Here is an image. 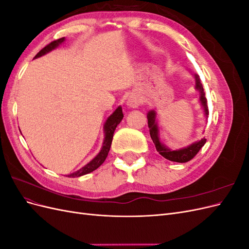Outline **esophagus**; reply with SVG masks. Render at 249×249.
<instances>
[{"instance_id":"1","label":"esophagus","mask_w":249,"mask_h":249,"mask_svg":"<svg viewBox=\"0 0 249 249\" xmlns=\"http://www.w3.org/2000/svg\"><path fill=\"white\" fill-rule=\"evenodd\" d=\"M141 101L137 95H130L129 99L126 100V106H129L130 108H138L139 105H140Z\"/></svg>"}]
</instances>
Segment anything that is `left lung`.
Here are the masks:
<instances>
[{"mask_svg": "<svg viewBox=\"0 0 249 249\" xmlns=\"http://www.w3.org/2000/svg\"><path fill=\"white\" fill-rule=\"evenodd\" d=\"M195 78V88H196L199 91V101L201 106L203 108V112H205V116L208 118L209 116V109H208V104H207V99L205 95V91H203V87L200 82L199 76L195 73L194 74ZM156 111L155 110H150L147 113V124L149 127V134H150V138L153 139V142L155 143V146L157 152H159L161 156H163L165 159H167L172 162H178V163H186L188 161L192 160L193 158L197 155L199 152V149L205 145V143L207 139L203 137L198 141H195L192 144L188 145L186 147H183L180 149L177 150H172L168 148L167 146H165L163 143L160 140V134H159V129H158V124H157V120H156Z\"/></svg>", "mask_w": 249, "mask_h": 249, "instance_id": "left-lung-1", "label": "left lung"}]
</instances>
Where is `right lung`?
<instances>
[{
	"label": "right lung",
	"instance_id": "add662e5",
	"mask_svg": "<svg viewBox=\"0 0 249 249\" xmlns=\"http://www.w3.org/2000/svg\"><path fill=\"white\" fill-rule=\"evenodd\" d=\"M65 40L64 37L62 38H59L57 40L52 41L51 43H49L47 47H44L38 54L35 56V58H38L41 57L43 55H46L47 53L53 51L54 49L58 48L59 44H61L63 41ZM124 117V113H123V109L122 107H118L114 112L112 113V114L108 117V119L106 120V123H105L104 125V132H105V139H104V143H103V146L101 152L95 156V158L90 161L88 164H86L84 167H82L81 169H79L78 171L71 173V175L66 176L69 178H78V177H82L84 175H87V173L92 172L93 170H95L96 168H99L101 165L105 162L106 160V158L108 156V153L110 150L111 147V143H112V139H113V134H114V131L116 129L117 124H120L122 122V119Z\"/></svg>",
	"mask_w": 249,
	"mask_h": 249
}]
</instances>
